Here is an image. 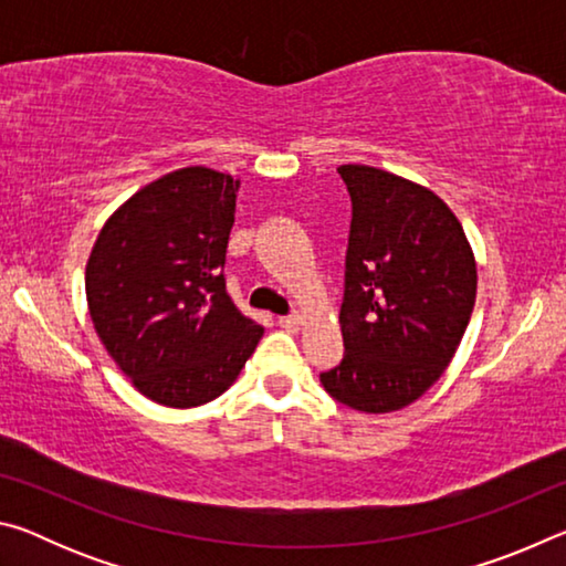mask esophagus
I'll use <instances>...</instances> for the list:
<instances>
[{
    "label": "esophagus",
    "instance_id": "obj_1",
    "mask_svg": "<svg viewBox=\"0 0 566 566\" xmlns=\"http://www.w3.org/2000/svg\"><path fill=\"white\" fill-rule=\"evenodd\" d=\"M276 324H280V327H284V329H296L302 324V317L300 314H284V317H276Z\"/></svg>",
    "mask_w": 566,
    "mask_h": 566
}]
</instances>
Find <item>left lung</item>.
<instances>
[{
  "mask_svg": "<svg viewBox=\"0 0 566 566\" xmlns=\"http://www.w3.org/2000/svg\"><path fill=\"white\" fill-rule=\"evenodd\" d=\"M352 199L339 310L344 357L319 379L357 411L411 405L442 377L472 317L476 264L434 191L367 165H342Z\"/></svg>",
  "mask_w": 566,
  "mask_h": 566,
  "instance_id": "obj_1",
  "label": "left lung"
}]
</instances>
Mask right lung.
Masks as SVG:
<instances>
[{
    "mask_svg": "<svg viewBox=\"0 0 566 566\" xmlns=\"http://www.w3.org/2000/svg\"><path fill=\"white\" fill-rule=\"evenodd\" d=\"M237 191L232 175L177 169L124 202L94 242L84 276L94 329L157 405L217 399L264 334L227 294Z\"/></svg>",
    "mask_w": 566,
    "mask_h": 566,
    "instance_id": "1",
    "label": "right lung"
}]
</instances>
